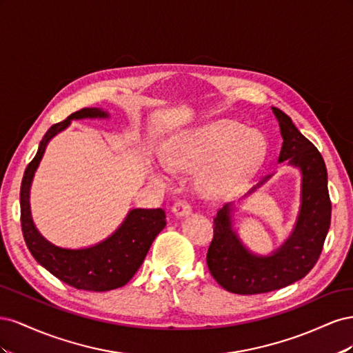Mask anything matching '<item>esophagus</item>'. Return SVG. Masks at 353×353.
I'll list each match as a JSON object with an SVG mask.
<instances>
[{"label":"esophagus","instance_id":"obj_1","mask_svg":"<svg viewBox=\"0 0 353 353\" xmlns=\"http://www.w3.org/2000/svg\"><path fill=\"white\" fill-rule=\"evenodd\" d=\"M172 212H174V215L176 218H184V216H187V215H190V213H191V205H190L188 201H185V200L176 201L175 205H174V208H172Z\"/></svg>","mask_w":353,"mask_h":353}]
</instances>
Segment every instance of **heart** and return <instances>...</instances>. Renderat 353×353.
Segmentation results:
<instances>
[{
	"instance_id": "1",
	"label": "heart",
	"mask_w": 353,
	"mask_h": 353,
	"mask_svg": "<svg viewBox=\"0 0 353 353\" xmlns=\"http://www.w3.org/2000/svg\"><path fill=\"white\" fill-rule=\"evenodd\" d=\"M266 154L263 137L230 119H218L172 135L163 145L162 162L170 174L196 175L197 193L206 200H223L241 191L261 169ZM160 185L169 179L150 166Z\"/></svg>"
}]
</instances>
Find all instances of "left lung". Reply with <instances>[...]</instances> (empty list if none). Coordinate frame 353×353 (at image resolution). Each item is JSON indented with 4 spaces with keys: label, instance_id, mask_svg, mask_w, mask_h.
<instances>
[{
    "label": "left lung",
    "instance_id": "obj_1",
    "mask_svg": "<svg viewBox=\"0 0 353 353\" xmlns=\"http://www.w3.org/2000/svg\"><path fill=\"white\" fill-rule=\"evenodd\" d=\"M271 109L283 137L279 163L287 162L302 176L301 206L290 236L270 254H258L245 248L234 228V203H227L218 210L213 219V240L206 256L208 266L218 284L236 294L279 290L303 279L321 254L330 228L331 201L324 159L290 117L280 109ZM271 176H265L243 199L253 194Z\"/></svg>",
    "mask_w": 353,
    "mask_h": 353
}]
</instances>
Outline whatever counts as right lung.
<instances>
[{
    "label": "right lung",
    "mask_w": 353,
    "mask_h": 353,
    "mask_svg": "<svg viewBox=\"0 0 353 353\" xmlns=\"http://www.w3.org/2000/svg\"><path fill=\"white\" fill-rule=\"evenodd\" d=\"M110 113L99 108H85L66 121L52 125L42 137L37 156L28 165L20 187V221L26 245L37 262L63 283L79 290L108 292L130 281L144 262L157 234L166 225L163 209H131L108 239L81 249L60 248L38 231L30 212V187L48 143L72 123L81 119H109Z\"/></svg>",
    "instance_id": "right-lung-1"
}]
</instances>
